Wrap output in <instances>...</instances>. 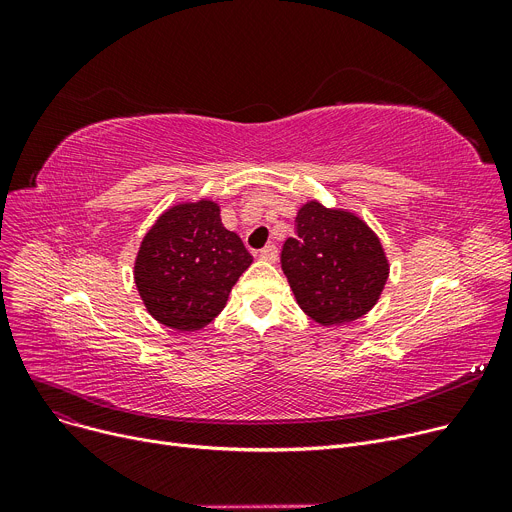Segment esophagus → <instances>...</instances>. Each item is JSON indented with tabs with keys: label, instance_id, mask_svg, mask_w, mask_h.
Here are the masks:
<instances>
[{
	"label": "esophagus",
	"instance_id": "34e87169",
	"mask_svg": "<svg viewBox=\"0 0 512 512\" xmlns=\"http://www.w3.org/2000/svg\"><path fill=\"white\" fill-rule=\"evenodd\" d=\"M259 257H261L263 261H267V263H276V261H278V249H276L274 245H267L265 249L259 251Z\"/></svg>",
	"mask_w": 512,
	"mask_h": 512
}]
</instances>
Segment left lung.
Returning <instances> with one entry per match:
<instances>
[{
    "instance_id": "obj_1",
    "label": "left lung",
    "mask_w": 512,
    "mask_h": 512,
    "mask_svg": "<svg viewBox=\"0 0 512 512\" xmlns=\"http://www.w3.org/2000/svg\"><path fill=\"white\" fill-rule=\"evenodd\" d=\"M282 272L299 307L319 326H342L378 303L390 263L357 213L307 201L284 242Z\"/></svg>"
}]
</instances>
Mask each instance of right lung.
<instances>
[{
	"instance_id": "obj_1",
	"label": "right lung",
	"mask_w": 512,
	"mask_h": 512,
	"mask_svg": "<svg viewBox=\"0 0 512 512\" xmlns=\"http://www.w3.org/2000/svg\"><path fill=\"white\" fill-rule=\"evenodd\" d=\"M253 263L209 199L176 203L159 215L134 259V284L153 319L178 332L205 328Z\"/></svg>"
}]
</instances>
